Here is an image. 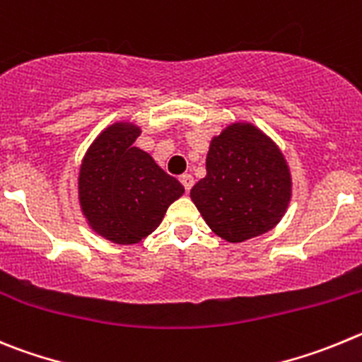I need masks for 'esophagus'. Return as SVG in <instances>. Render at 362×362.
<instances>
[{
  "mask_svg": "<svg viewBox=\"0 0 362 362\" xmlns=\"http://www.w3.org/2000/svg\"><path fill=\"white\" fill-rule=\"evenodd\" d=\"M180 182H182V184H184L185 191H189V189H191L194 185V178H193V175H191V173H184V175H182Z\"/></svg>",
  "mask_w": 362,
  "mask_h": 362,
  "instance_id": "obj_1",
  "label": "esophagus"
}]
</instances>
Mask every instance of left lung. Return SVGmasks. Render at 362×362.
I'll use <instances>...</instances> for the list:
<instances>
[{"mask_svg":"<svg viewBox=\"0 0 362 362\" xmlns=\"http://www.w3.org/2000/svg\"><path fill=\"white\" fill-rule=\"evenodd\" d=\"M205 175L191 200L216 236L242 243L274 229L292 198V175L279 146L258 126L234 120L214 135Z\"/></svg>","mask_w":362,"mask_h":362,"instance_id":"8db88e82","label":"left lung"}]
</instances>
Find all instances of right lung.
I'll return each mask as SVG.
<instances>
[{
  "label": "right lung",
  "instance_id": "add662e5",
  "mask_svg": "<svg viewBox=\"0 0 362 362\" xmlns=\"http://www.w3.org/2000/svg\"><path fill=\"white\" fill-rule=\"evenodd\" d=\"M141 133L129 120L106 126L88 146L77 177V198L88 227L117 245L148 238L185 191L148 151L136 148Z\"/></svg>",
  "mask_w": 362,
  "mask_h": 362
}]
</instances>
